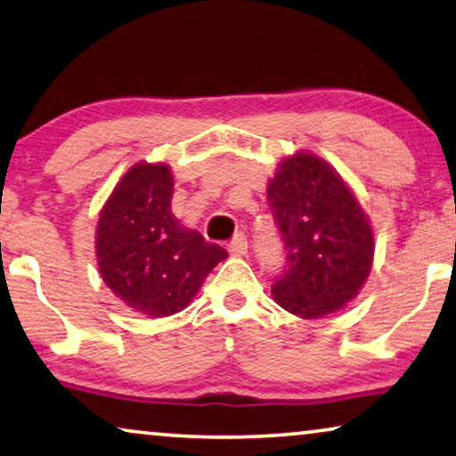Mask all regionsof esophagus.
Returning <instances> with one entry per match:
<instances>
[{
	"mask_svg": "<svg viewBox=\"0 0 456 456\" xmlns=\"http://www.w3.org/2000/svg\"><path fill=\"white\" fill-rule=\"evenodd\" d=\"M231 256H246L248 254V240L243 233H237L229 243Z\"/></svg>",
	"mask_w": 456,
	"mask_h": 456,
	"instance_id": "34e87169",
	"label": "esophagus"
}]
</instances>
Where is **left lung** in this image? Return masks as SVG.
<instances>
[{"instance_id": "obj_1", "label": "left lung", "mask_w": 456, "mask_h": 456, "mask_svg": "<svg viewBox=\"0 0 456 456\" xmlns=\"http://www.w3.org/2000/svg\"><path fill=\"white\" fill-rule=\"evenodd\" d=\"M268 205L287 248L272 297L303 319L331 315L370 274L375 235L358 199L328 161L297 151L268 180Z\"/></svg>"}]
</instances>
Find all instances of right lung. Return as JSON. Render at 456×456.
Segmentation results:
<instances>
[{
  "mask_svg": "<svg viewBox=\"0 0 456 456\" xmlns=\"http://www.w3.org/2000/svg\"><path fill=\"white\" fill-rule=\"evenodd\" d=\"M172 194L167 163L139 161L114 186L98 219L102 281L141 315L167 317L188 307L208 272L227 257L175 219Z\"/></svg>",
  "mask_w": 456,
  "mask_h": 456,
  "instance_id": "right-lung-1",
  "label": "right lung"
}]
</instances>
